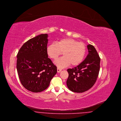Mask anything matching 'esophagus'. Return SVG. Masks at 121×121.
<instances>
[{
    "mask_svg": "<svg viewBox=\"0 0 121 121\" xmlns=\"http://www.w3.org/2000/svg\"><path fill=\"white\" fill-rule=\"evenodd\" d=\"M61 71H62V69H59V68H57V71L58 73H59V72H60Z\"/></svg>",
    "mask_w": 121,
    "mask_h": 121,
    "instance_id": "esophagus-1",
    "label": "esophagus"
}]
</instances>
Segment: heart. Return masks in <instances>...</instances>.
Returning <instances> with one entry per match:
<instances>
[{
    "instance_id": "heart-1",
    "label": "heart",
    "mask_w": 121,
    "mask_h": 121,
    "mask_svg": "<svg viewBox=\"0 0 121 121\" xmlns=\"http://www.w3.org/2000/svg\"><path fill=\"white\" fill-rule=\"evenodd\" d=\"M47 53L51 58L56 60L62 54L64 57L58 58L55 64L59 68H63L71 64L76 66L83 61L86 52L85 44L73 38H64L59 40L57 44L48 45Z\"/></svg>"
}]
</instances>
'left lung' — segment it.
Returning <instances> with one entry per match:
<instances>
[{
    "label": "left lung",
    "mask_w": 121,
    "mask_h": 121,
    "mask_svg": "<svg viewBox=\"0 0 121 121\" xmlns=\"http://www.w3.org/2000/svg\"><path fill=\"white\" fill-rule=\"evenodd\" d=\"M88 54L85 59L77 67L67 69L69 77L66 83L71 91L82 93L91 89L98 77L100 59L95 47L87 45Z\"/></svg>",
    "instance_id": "8db88e82"
}]
</instances>
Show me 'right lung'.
Here are the masks:
<instances>
[{
  "instance_id": "obj_1",
  "label": "right lung",
  "mask_w": 121,
  "mask_h": 121,
  "mask_svg": "<svg viewBox=\"0 0 121 121\" xmlns=\"http://www.w3.org/2000/svg\"><path fill=\"white\" fill-rule=\"evenodd\" d=\"M48 35L42 34L25 43L17 55L16 68L22 85L33 92H40L49 85L57 67L48 58Z\"/></svg>"
}]
</instances>
